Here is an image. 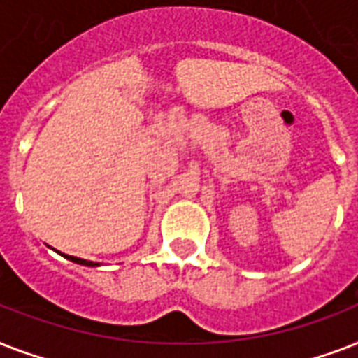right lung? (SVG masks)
I'll return each mask as SVG.
<instances>
[{
	"label": "right lung",
	"instance_id": "1",
	"mask_svg": "<svg viewBox=\"0 0 358 358\" xmlns=\"http://www.w3.org/2000/svg\"><path fill=\"white\" fill-rule=\"evenodd\" d=\"M66 260L74 262V264H80V266H87V267H98L100 264L98 262H91V260H83V258H78V256H69V255H63Z\"/></svg>",
	"mask_w": 358,
	"mask_h": 358
}]
</instances>
